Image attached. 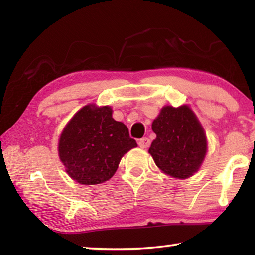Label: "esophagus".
I'll return each mask as SVG.
<instances>
[{"label":"esophagus","instance_id":"obj_1","mask_svg":"<svg viewBox=\"0 0 255 255\" xmlns=\"http://www.w3.org/2000/svg\"><path fill=\"white\" fill-rule=\"evenodd\" d=\"M138 145H139L141 148H148L150 145V140L147 137H144V138H141V139H139V141H138Z\"/></svg>","mask_w":255,"mask_h":255}]
</instances>
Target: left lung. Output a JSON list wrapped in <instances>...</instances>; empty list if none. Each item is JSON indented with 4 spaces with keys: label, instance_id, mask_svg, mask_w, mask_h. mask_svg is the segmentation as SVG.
Returning a JSON list of instances; mask_svg holds the SVG:
<instances>
[{
    "label": "left lung",
    "instance_id": "obj_1",
    "mask_svg": "<svg viewBox=\"0 0 255 255\" xmlns=\"http://www.w3.org/2000/svg\"><path fill=\"white\" fill-rule=\"evenodd\" d=\"M156 138L148 149L159 170L187 179L199 170L207 153V138L197 116L188 106H166L152 124Z\"/></svg>",
    "mask_w": 255,
    "mask_h": 255
}]
</instances>
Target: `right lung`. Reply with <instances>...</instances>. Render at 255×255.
I'll use <instances>...</instances> for the list:
<instances>
[{"label":"right lung","instance_id":"obj_1","mask_svg":"<svg viewBox=\"0 0 255 255\" xmlns=\"http://www.w3.org/2000/svg\"><path fill=\"white\" fill-rule=\"evenodd\" d=\"M136 146L126 125L112 118L109 106L88 105L77 111L64 128L58 154L73 180L94 185L112 178L120 159Z\"/></svg>","mask_w":255,"mask_h":255}]
</instances>
